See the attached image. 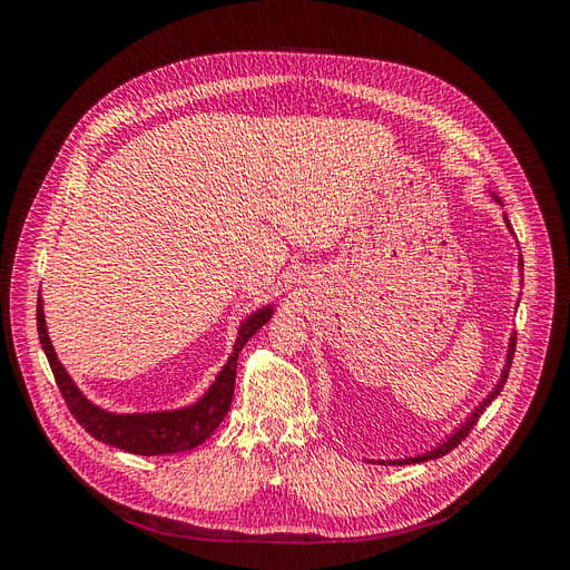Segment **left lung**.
Instances as JSON below:
<instances>
[{"instance_id":"8db88e82","label":"left lung","mask_w":570,"mask_h":570,"mask_svg":"<svg viewBox=\"0 0 570 570\" xmlns=\"http://www.w3.org/2000/svg\"><path fill=\"white\" fill-rule=\"evenodd\" d=\"M509 356H507V368H504V373H502V383H499L492 392H490V396H488V400L485 402H482L473 413H471V416H469V421H465L459 430H456V433L450 438V440H446V442H442L440 446H438V450H433V452H428V454H423V456H413V459H402V461H394V463H421V461H428V459H440V456H444V454H450L452 450H454V446H459L465 438H469V433H471V430L475 428V423H478V419L482 416V411H485L490 404H492V400H494V396L499 394V392H502V387H504V383H507V377H509V368H511V361H513V352H515V337H511V344H509Z\"/></svg>"}]
</instances>
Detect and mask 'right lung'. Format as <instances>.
Returning <instances> with one entry per match:
<instances>
[{
    "label": "right lung",
    "mask_w": 570,
    "mask_h": 570,
    "mask_svg": "<svg viewBox=\"0 0 570 570\" xmlns=\"http://www.w3.org/2000/svg\"><path fill=\"white\" fill-rule=\"evenodd\" d=\"M271 314H273V308L268 306L243 323L226 368L220 371L216 383L209 387V392H206L197 404L180 409V411L128 413V416H118V413L101 411L99 406L90 404L80 394V390L73 385L71 377H68L66 368L59 364L55 350H51L40 299H38V335H40V344H42V350H45L47 361L51 366V373H55L59 392L63 396L68 411L73 413V419L99 442H107V444L118 446V450L130 452V454L157 456V454H176V452L195 450V446L202 444L206 438H212V433L218 428V423L226 419V413L233 404L237 356H239V352H243L247 340L271 318Z\"/></svg>",
    "instance_id": "right-lung-1"
}]
</instances>
